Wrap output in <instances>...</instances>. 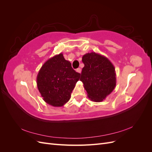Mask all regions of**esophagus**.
Returning <instances> with one entry per match:
<instances>
[{
	"mask_svg": "<svg viewBox=\"0 0 152 152\" xmlns=\"http://www.w3.org/2000/svg\"><path fill=\"white\" fill-rule=\"evenodd\" d=\"M76 71H77V72L80 73H81V69H80V68H77Z\"/></svg>",
	"mask_w": 152,
	"mask_h": 152,
	"instance_id": "esophagus-1",
	"label": "esophagus"
}]
</instances>
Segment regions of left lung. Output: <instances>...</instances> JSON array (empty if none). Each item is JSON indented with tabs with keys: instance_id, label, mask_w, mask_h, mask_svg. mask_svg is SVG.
<instances>
[{
	"instance_id": "8db88e82",
	"label": "left lung",
	"mask_w": 152,
	"mask_h": 152,
	"mask_svg": "<svg viewBox=\"0 0 152 152\" xmlns=\"http://www.w3.org/2000/svg\"><path fill=\"white\" fill-rule=\"evenodd\" d=\"M82 61L84 67L80 80L87 96L93 102H102L116 86L114 66L107 57L94 52L84 54Z\"/></svg>"
}]
</instances>
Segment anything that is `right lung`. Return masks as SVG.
Segmentation results:
<instances>
[{
  "label": "right lung",
  "instance_id": "add662e5",
  "mask_svg": "<svg viewBox=\"0 0 152 152\" xmlns=\"http://www.w3.org/2000/svg\"><path fill=\"white\" fill-rule=\"evenodd\" d=\"M80 77L60 53L44 63L37 76V85L45 102L59 107L70 100Z\"/></svg>",
  "mask_w": 152,
  "mask_h": 152
}]
</instances>
